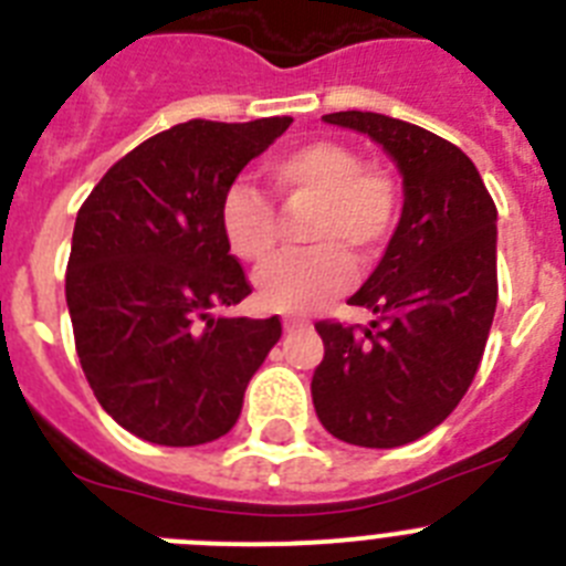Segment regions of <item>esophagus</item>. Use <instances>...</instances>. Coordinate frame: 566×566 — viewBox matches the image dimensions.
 <instances>
[{"label":"esophagus","instance_id":"1","mask_svg":"<svg viewBox=\"0 0 566 566\" xmlns=\"http://www.w3.org/2000/svg\"><path fill=\"white\" fill-rule=\"evenodd\" d=\"M303 326H306V323H303V319H297V317L283 319V328H286V332H297V328H303Z\"/></svg>","mask_w":566,"mask_h":566}]
</instances>
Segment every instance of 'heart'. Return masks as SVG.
I'll return each mask as SVG.
<instances>
[{"label": "heart", "mask_w": 566, "mask_h": 566, "mask_svg": "<svg viewBox=\"0 0 566 566\" xmlns=\"http://www.w3.org/2000/svg\"><path fill=\"white\" fill-rule=\"evenodd\" d=\"M266 178L286 212L314 209L306 240L317 249L260 274L258 300L272 312H308L352 283V254L371 258L388 240L399 192L388 175L337 142L289 149L269 164ZM221 232L234 258L266 266L280 247V214L254 184L234 181L221 198Z\"/></svg>", "instance_id": "obj_1"}]
</instances>
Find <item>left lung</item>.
Instances as JSON below:
<instances>
[{
	"instance_id": "8db88e82",
	"label": "left lung",
	"mask_w": 566,
	"mask_h": 566,
	"mask_svg": "<svg viewBox=\"0 0 566 566\" xmlns=\"http://www.w3.org/2000/svg\"><path fill=\"white\" fill-rule=\"evenodd\" d=\"M323 122L371 135L402 172L405 203L385 258L348 303L371 326L319 319L326 345L312 399L332 437L399 448L433 431L462 402L496 314V203L457 144L391 115Z\"/></svg>"
}]
</instances>
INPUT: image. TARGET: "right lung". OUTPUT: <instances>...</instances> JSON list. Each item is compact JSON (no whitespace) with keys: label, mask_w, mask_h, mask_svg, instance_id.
Returning a JSON list of instances; mask_svg holds the SVG:
<instances>
[{"label":"right lung","mask_w":566,"mask_h":566,"mask_svg":"<svg viewBox=\"0 0 566 566\" xmlns=\"http://www.w3.org/2000/svg\"><path fill=\"white\" fill-rule=\"evenodd\" d=\"M292 118H192L107 169L70 247V319L104 411L135 437L192 448L232 431L283 326L214 317L252 294L221 232V198Z\"/></svg>","instance_id":"add662e5"}]
</instances>
